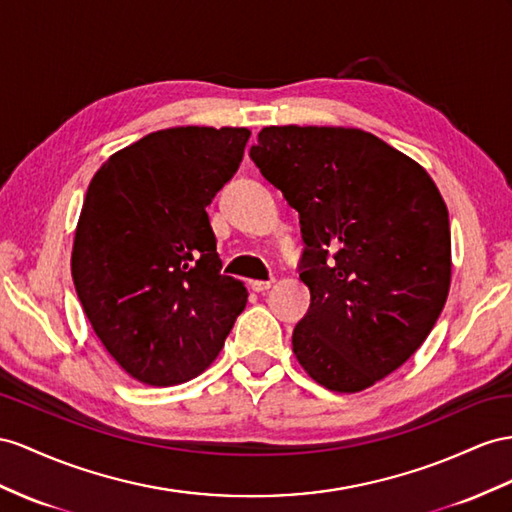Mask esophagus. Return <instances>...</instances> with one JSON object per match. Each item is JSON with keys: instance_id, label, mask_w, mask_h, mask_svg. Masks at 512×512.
Returning <instances> with one entry per match:
<instances>
[{"instance_id": "obj_1", "label": "esophagus", "mask_w": 512, "mask_h": 512, "mask_svg": "<svg viewBox=\"0 0 512 512\" xmlns=\"http://www.w3.org/2000/svg\"><path fill=\"white\" fill-rule=\"evenodd\" d=\"M272 283H274V281H251V287H253V292L264 294V292L270 290Z\"/></svg>"}]
</instances>
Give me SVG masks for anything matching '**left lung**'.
Returning <instances> with one entry per match:
<instances>
[{"instance_id": "8db88e82", "label": "left lung", "mask_w": 512, "mask_h": 512, "mask_svg": "<svg viewBox=\"0 0 512 512\" xmlns=\"http://www.w3.org/2000/svg\"><path fill=\"white\" fill-rule=\"evenodd\" d=\"M251 160L300 216L298 363L322 387H372L424 344L450 292V218L426 170L352 127H264Z\"/></svg>"}]
</instances>
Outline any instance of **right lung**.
<instances>
[{
  "instance_id": "add662e5",
  "label": "right lung",
  "mask_w": 512,
  "mask_h": 512,
  "mask_svg": "<svg viewBox=\"0 0 512 512\" xmlns=\"http://www.w3.org/2000/svg\"><path fill=\"white\" fill-rule=\"evenodd\" d=\"M246 127H170L108 157L77 220L71 274L97 337L136 381L199 376L246 307L220 274L205 207L235 175Z\"/></svg>"
}]
</instances>
